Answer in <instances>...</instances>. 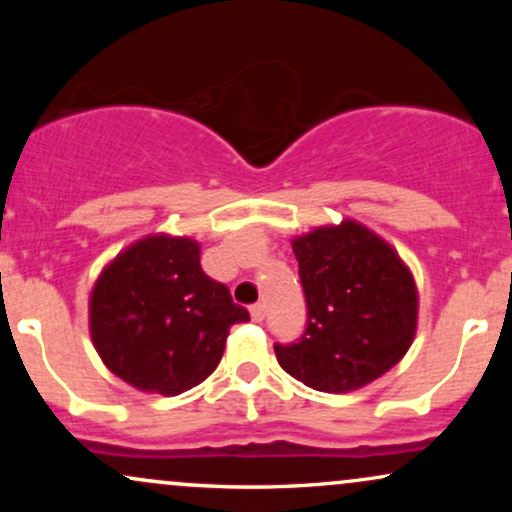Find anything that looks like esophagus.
<instances>
[{
  "instance_id": "1",
  "label": "esophagus",
  "mask_w": 512,
  "mask_h": 512,
  "mask_svg": "<svg viewBox=\"0 0 512 512\" xmlns=\"http://www.w3.org/2000/svg\"><path fill=\"white\" fill-rule=\"evenodd\" d=\"M250 315H252V320H255V322H262V320H264V303H255V305H252Z\"/></svg>"
}]
</instances>
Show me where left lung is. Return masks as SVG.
<instances>
[{"label":"left lung","instance_id":"8db88e82","mask_svg":"<svg viewBox=\"0 0 512 512\" xmlns=\"http://www.w3.org/2000/svg\"><path fill=\"white\" fill-rule=\"evenodd\" d=\"M308 305L305 332L274 344L279 366L320 392H351L402 361L416 334L419 293L383 238L346 219L293 240Z\"/></svg>","mask_w":512,"mask_h":512}]
</instances>
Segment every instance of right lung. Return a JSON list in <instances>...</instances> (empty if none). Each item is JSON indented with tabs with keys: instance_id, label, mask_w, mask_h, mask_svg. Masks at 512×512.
Returning a JSON list of instances; mask_svg holds the SVG:
<instances>
[{
	"instance_id": "right-lung-1",
	"label": "right lung",
	"mask_w": 512,
	"mask_h": 512,
	"mask_svg": "<svg viewBox=\"0 0 512 512\" xmlns=\"http://www.w3.org/2000/svg\"><path fill=\"white\" fill-rule=\"evenodd\" d=\"M250 320L228 286L204 274L192 238L149 236L115 257L88 301L98 356L142 392L175 397L219 366L228 330Z\"/></svg>"
}]
</instances>
